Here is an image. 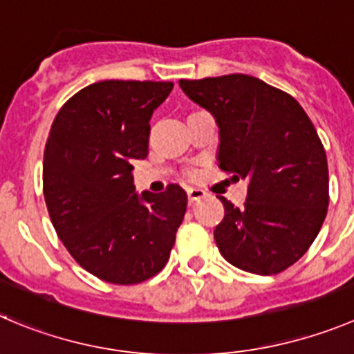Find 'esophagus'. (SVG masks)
Returning a JSON list of instances; mask_svg holds the SVG:
<instances>
[{"label":"esophagus","mask_w":354,"mask_h":354,"mask_svg":"<svg viewBox=\"0 0 354 354\" xmlns=\"http://www.w3.org/2000/svg\"><path fill=\"white\" fill-rule=\"evenodd\" d=\"M187 196H188V201H190V203H196V201H199V199H203V197H206V192H204L203 188L188 187L187 188Z\"/></svg>","instance_id":"1"}]
</instances>
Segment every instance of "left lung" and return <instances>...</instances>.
<instances>
[{
	"mask_svg": "<svg viewBox=\"0 0 354 354\" xmlns=\"http://www.w3.org/2000/svg\"><path fill=\"white\" fill-rule=\"evenodd\" d=\"M218 125V167L248 181L244 206L214 229L223 259L246 272L277 274L309 250L328 207V164L311 118L286 92L250 75L180 80Z\"/></svg>",
	"mask_w": 354,
	"mask_h": 354,
	"instance_id": "8db88e82",
	"label": "left lung"
}]
</instances>
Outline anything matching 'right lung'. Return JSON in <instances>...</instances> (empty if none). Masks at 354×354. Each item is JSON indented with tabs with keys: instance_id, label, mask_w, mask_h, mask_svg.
Returning <instances> with one entry per match:
<instances>
[{
	"instance_id": "1",
	"label": "right lung",
	"mask_w": 354,
	"mask_h": 354,
	"mask_svg": "<svg viewBox=\"0 0 354 354\" xmlns=\"http://www.w3.org/2000/svg\"><path fill=\"white\" fill-rule=\"evenodd\" d=\"M171 82L102 80L66 101L43 155V196L69 255L102 281L136 285L169 260L187 211L178 185L138 194L132 162L148 155L150 118Z\"/></svg>"
}]
</instances>
